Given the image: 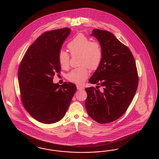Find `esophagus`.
I'll return each mask as SVG.
<instances>
[{
  "label": "esophagus",
  "mask_w": 159,
  "mask_h": 159,
  "mask_svg": "<svg viewBox=\"0 0 159 159\" xmlns=\"http://www.w3.org/2000/svg\"><path fill=\"white\" fill-rule=\"evenodd\" d=\"M76 86H77V90H82V89H84V87L80 86V85H77Z\"/></svg>",
  "instance_id": "34e87169"
}]
</instances>
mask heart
<instances>
[{
    "label": "heart",
    "instance_id": "heart-1",
    "mask_svg": "<svg viewBox=\"0 0 159 159\" xmlns=\"http://www.w3.org/2000/svg\"><path fill=\"white\" fill-rule=\"evenodd\" d=\"M67 48L72 56L79 55V65L81 66L69 73L67 79L74 83L81 84L89 76L87 67L95 70L99 66L102 56L101 46L97 42L90 41L84 35L79 34L67 44ZM58 59L61 67L63 69L69 67L70 57L66 52L60 51Z\"/></svg>",
    "mask_w": 159,
    "mask_h": 159
}]
</instances>
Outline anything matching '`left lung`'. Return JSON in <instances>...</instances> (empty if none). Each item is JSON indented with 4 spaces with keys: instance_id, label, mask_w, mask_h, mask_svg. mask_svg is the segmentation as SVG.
I'll use <instances>...</instances> for the list:
<instances>
[{
    "instance_id": "left-lung-1",
    "label": "left lung",
    "mask_w": 159,
    "mask_h": 159,
    "mask_svg": "<svg viewBox=\"0 0 159 159\" xmlns=\"http://www.w3.org/2000/svg\"><path fill=\"white\" fill-rule=\"evenodd\" d=\"M92 36L99 41L102 56L99 66L89 80L98 86L96 89H85V106L92 119L107 124L118 120L127 110L136 92L139 77L130 49L114 34L94 29ZM100 86L103 88L99 91Z\"/></svg>"
}]
</instances>
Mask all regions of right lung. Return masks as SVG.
I'll list each match as a JSON object with an SVG mask.
<instances>
[{"label":"right lung","mask_w":159,"mask_h":159,"mask_svg":"<svg viewBox=\"0 0 159 159\" xmlns=\"http://www.w3.org/2000/svg\"><path fill=\"white\" fill-rule=\"evenodd\" d=\"M71 31L68 28L45 32L25 53L18 70L20 97L26 111L39 122L51 124L62 120L76 91L70 82L54 84L61 69L58 55Z\"/></svg>","instance_id":"obj_1"}]
</instances>
